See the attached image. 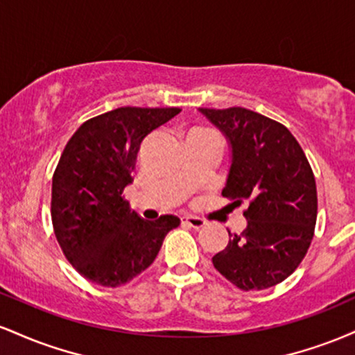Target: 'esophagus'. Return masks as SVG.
<instances>
[{
    "label": "esophagus",
    "mask_w": 355,
    "mask_h": 355,
    "mask_svg": "<svg viewBox=\"0 0 355 355\" xmlns=\"http://www.w3.org/2000/svg\"><path fill=\"white\" fill-rule=\"evenodd\" d=\"M182 223L183 225H189L191 229H203L205 227V220L198 218V217H182Z\"/></svg>",
    "instance_id": "esophagus-1"
}]
</instances>
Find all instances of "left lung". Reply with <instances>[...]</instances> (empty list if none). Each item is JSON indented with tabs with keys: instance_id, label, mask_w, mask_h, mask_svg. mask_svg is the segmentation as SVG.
I'll list each match as a JSON object with an SVG mask.
<instances>
[{
	"instance_id": "1",
	"label": "left lung",
	"mask_w": 355,
	"mask_h": 355,
	"mask_svg": "<svg viewBox=\"0 0 355 355\" xmlns=\"http://www.w3.org/2000/svg\"><path fill=\"white\" fill-rule=\"evenodd\" d=\"M225 137L230 168L223 197L247 202V227L229 232L214 267L242 291L287 279L311 247L317 220L315 178L294 135L279 121L247 108H198Z\"/></svg>"
}]
</instances>
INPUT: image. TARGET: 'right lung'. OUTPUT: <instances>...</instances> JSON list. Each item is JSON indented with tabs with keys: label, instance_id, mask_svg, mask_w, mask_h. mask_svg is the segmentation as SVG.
I'll return each mask as SVG.
<instances>
[{
	"label": "right lung",
	"instance_id": "add662e5",
	"mask_svg": "<svg viewBox=\"0 0 355 355\" xmlns=\"http://www.w3.org/2000/svg\"><path fill=\"white\" fill-rule=\"evenodd\" d=\"M180 108L123 107L85 121L70 138L53 175L51 220L56 240L85 279L118 287L146 270L175 215L150 222L123 200L140 144Z\"/></svg>",
	"mask_w": 355,
	"mask_h": 355
}]
</instances>
